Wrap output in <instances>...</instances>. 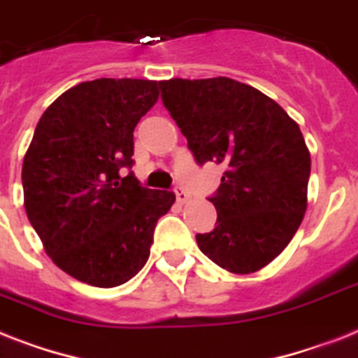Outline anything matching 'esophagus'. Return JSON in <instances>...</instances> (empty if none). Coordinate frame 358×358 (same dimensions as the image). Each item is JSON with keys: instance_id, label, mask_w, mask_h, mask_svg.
Returning a JSON list of instances; mask_svg holds the SVG:
<instances>
[{"instance_id": "1", "label": "esophagus", "mask_w": 358, "mask_h": 358, "mask_svg": "<svg viewBox=\"0 0 358 358\" xmlns=\"http://www.w3.org/2000/svg\"><path fill=\"white\" fill-rule=\"evenodd\" d=\"M174 193H176V200H178V204H185V202L189 200V193L185 191V189L176 187L174 189Z\"/></svg>"}]
</instances>
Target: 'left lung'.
Returning a JSON list of instances; mask_svg holds the SVG:
<instances>
[{"mask_svg": "<svg viewBox=\"0 0 358 358\" xmlns=\"http://www.w3.org/2000/svg\"><path fill=\"white\" fill-rule=\"evenodd\" d=\"M162 101L196 164L226 167L217 226L196 235L202 254L234 274L263 268L287 248L307 209L310 154L280 104L228 77L171 78Z\"/></svg>", "mask_w": 358, "mask_h": 358, "instance_id": "obj_1", "label": "left lung"}]
</instances>
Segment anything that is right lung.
<instances>
[{"label":"right lung","instance_id":"obj_1","mask_svg":"<svg viewBox=\"0 0 358 358\" xmlns=\"http://www.w3.org/2000/svg\"><path fill=\"white\" fill-rule=\"evenodd\" d=\"M158 83H80L40 117L22 167L29 222L45 254L75 280L110 289L143 268L173 191L147 189L130 171L134 129L158 101Z\"/></svg>","mask_w":358,"mask_h":358}]
</instances>
